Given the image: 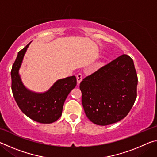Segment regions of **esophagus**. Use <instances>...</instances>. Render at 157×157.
Instances as JSON below:
<instances>
[{"mask_svg": "<svg viewBox=\"0 0 157 157\" xmlns=\"http://www.w3.org/2000/svg\"><path fill=\"white\" fill-rule=\"evenodd\" d=\"M76 78H77V81H78V84H79V83H80L82 80V75L80 73H79L77 75Z\"/></svg>", "mask_w": 157, "mask_h": 157, "instance_id": "esophagus-1", "label": "esophagus"}]
</instances>
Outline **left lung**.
<instances>
[{
  "label": "left lung",
  "mask_w": 157,
  "mask_h": 157,
  "mask_svg": "<svg viewBox=\"0 0 157 157\" xmlns=\"http://www.w3.org/2000/svg\"><path fill=\"white\" fill-rule=\"evenodd\" d=\"M137 84L134 62L124 54L87 76L79 84L87 118L102 126L123 119L136 100Z\"/></svg>",
  "instance_id": "1"
}]
</instances>
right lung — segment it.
Segmentation results:
<instances>
[{
  "mask_svg": "<svg viewBox=\"0 0 157 157\" xmlns=\"http://www.w3.org/2000/svg\"><path fill=\"white\" fill-rule=\"evenodd\" d=\"M30 43L18 52L12 66V94L18 107L28 118L40 123H52L62 116L63 104L69 93L75 87L77 79L74 75L60 79L43 94L32 92L26 89L21 79L19 69Z\"/></svg>",
  "mask_w": 157,
  "mask_h": 157,
  "instance_id": "right-lung-1",
  "label": "right lung"
}]
</instances>
